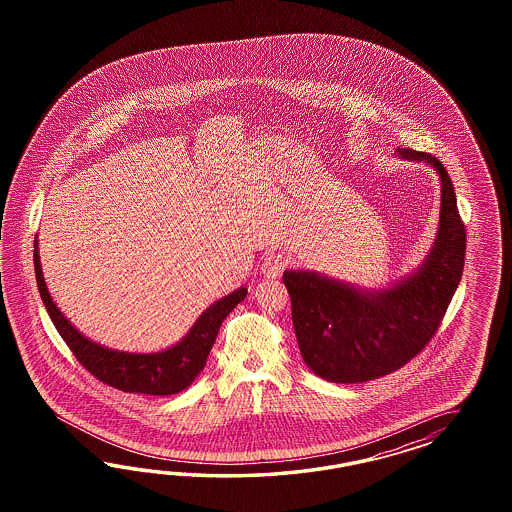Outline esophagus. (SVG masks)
I'll return each instance as SVG.
<instances>
[{"label": "esophagus", "mask_w": 512, "mask_h": 512, "mask_svg": "<svg viewBox=\"0 0 512 512\" xmlns=\"http://www.w3.org/2000/svg\"><path fill=\"white\" fill-rule=\"evenodd\" d=\"M287 264H289V259H287L283 253H270V255L264 259V276L272 279L279 278L281 272L287 268Z\"/></svg>", "instance_id": "1"}]
</instances>
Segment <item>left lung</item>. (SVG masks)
<instances>
[{
    "instance_id": "left-lung-1",
    "label": "left lung",
    "mask_w": 512,
    "mask_h": 512,
    "mask_svg": "<svg viewBox=\"0 0 512 512\" xmlns=\"http://www.w3.org/2000/svg\"><path fill=\"white\" fill-rule=\"evenodd\" d=\"M432 165L441 180L434 248L415 274L381 291H362L308 270H287L300 355L330 383H366L396 372L428 345L462 279L465 225L447 169L432 154L398 148Z\"/></svg>"
}]
</instances>
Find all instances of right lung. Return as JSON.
I'll return each mask as SVG.
<instances>
[{
  "label": "right lung",
  "mask_w": 512,
  "mask_h": 512,
  "mask_svg": "<svg viewBox=\"0 0 512 512\" xmlns=\"http://www.w3.org/2000/svg\"><path fill=\"white\" fill-rule=\"evenodd\" d=\"M33 264L37 287L47 308L48 315L56 330L60 332L67 347L73 351L78 362L109 387L150 394V396H169L178 394L189 387L195 377L202 372L210 349L216 341L219 326L225 317L246 298L248 289L240 287L231 295L214 302L202 313L197 323L191 326L182 340L161 353H124L114 351L105 345L82 336L75 326L71 325L58 306L54 304L48 293L47 283L43 278L37 240L33 242Z\"/></svg>",
  "instance_id": "obj_1"
}]
</instances>
